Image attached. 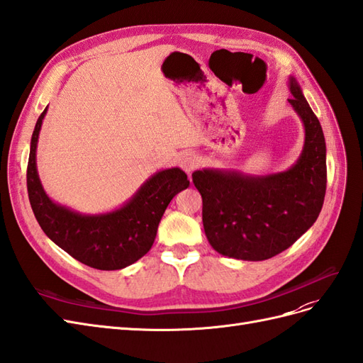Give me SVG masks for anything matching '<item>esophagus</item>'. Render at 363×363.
Here are the masks:
<instances>
[{"mask_svg": "<svg viewBox=\"0 0 363 363\" xmlns=\"http://www.w3.org/2000/svg\"><path fill=\"white\" fill-rule=\"evenodd\" d=\"M198 164H199V158L196 157L194 153L187 152L179 157V165L182 167V170L187 173H191L196 167H198Z\"/></svg>", "mask_w": 363, "mask_h": 363, "instance_id": "1", "label": "esophagus"}]
</instances>
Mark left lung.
<instances>
[{"label": "left lung", "mask_w": 363, "mask_h": 363, "mask_svg": "<svg viewBox=\"0 0 363 363\" xmlns=\"http://www.w3.org/2000/svg\"><path fill=\"white\" fill-rule=\"evenodd\" d=\"M287 99L304 126V146L284 172L250 174L235 169L193 172L202 196L205 235L219 254L262 262L292 246L320 213L327 185L325 138L295 77Z\"/></svg>", "instance_id": "1"}]
</instances>
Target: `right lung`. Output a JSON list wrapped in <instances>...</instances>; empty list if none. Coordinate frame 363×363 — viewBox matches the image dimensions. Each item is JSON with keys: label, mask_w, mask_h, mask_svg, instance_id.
<instances>
[{"label": "right lung", "mask_w": 363, "mask_h": 363, "mask_svg": "<svg viewBox=\"0 0 363 363\" xmlns=\"http://www.w3.org/2000/svg\"><path fill=\"white\" fill-rule=\"evenodd\" d=\"M45 113L47 108L36 121L27 167L28 199L38 223L51 242L89 267L118 271L135 263L150 251L170 201L190 185L187 174L179 167L153 173L129 201L112 211L71 210L51 199L39 179L36 149Z\"/></svg>", "instance_id": "obj_1"}]
</instances>
